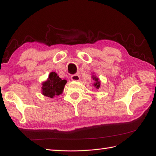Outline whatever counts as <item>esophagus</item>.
<instances>
[{"mask_svg":"<svg viewBox=\"0 0 156 156\" xmlns=\"http://www.w3.org/2000/svg\"><path fill=\"white\" fill-rule=\"evenodd\" d=\"M71 79L72 80H74V81H79L80 80V76L78 74H74L71 76Z\"/></svg>","mask_w":156,"mask_h":156,"instance_id":"esophagus-1","label":"esophagus"}]
</instances>
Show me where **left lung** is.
Instances as JSON below:
<instances>
[{
  "mask_svg": "<svg viewBox=\"0 0 156 156\" xmlns=\"http://www.w3.org/2000/svg\"><path fill=\"white\" fill-rule=\"evenodd\" d=\"M92 78H93V80H95L96 82H94V87H96V88L98 89L99 88H100V86H101V82H100V80H99V79L98 78L96 77V76L94 75L92 76Z\"/></svg>",
  "mask_w": 156,
  "mask_h": 156,
  "instance_id": "left-lung-1",
  "label": "left lung"
}]
</instances>
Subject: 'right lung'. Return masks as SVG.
<instances>
[{
  "instance_id": "right-lung-1",
  "label": "right lung",
  "mask_w": 156,
  "mask_h": 156,
  "mask_svg": "<svg viewBox=\"0 0 156 156\" xmlns=\"http://www.w3.org/2000/svg\"><path fill=\"white\" fill-rule=\"evenodd\" d=\"M66 80H62L55 72H51L48 80L42 84V94L47 97L54 98L55 95H59L64 90L66 84Z\"/></svg>"
}]
</instances>
